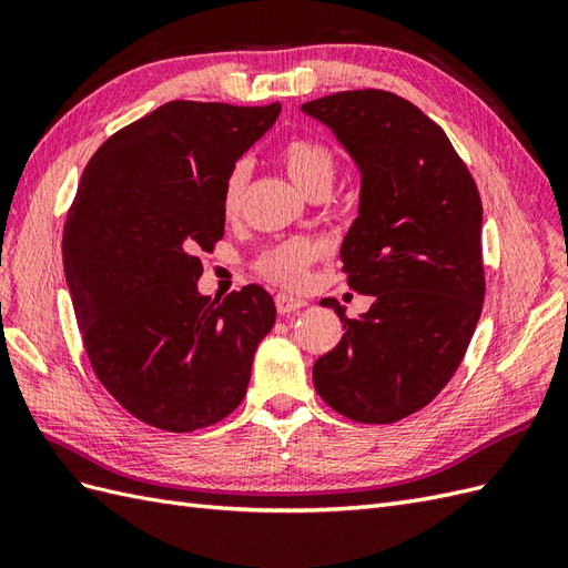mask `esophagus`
I'll list each match as a JSON object with an SVG mask.
<instances>
[{"mask_svg": "<svg viewBox=\"0 0 568 568\" xmlns=\"http://www.w3.org/2000/svg\"><path fill=\"white\" fill-rule=\"evenodd\" d=\"M302 307H307V300L304 297H297V295H290V293H281L275 295V310H278V314H293Z\"/></svg>", "mask_w": 568, "mask_h": 568, "instance_id": "esophagus-1", "label": "esophagus"}]
</instances>
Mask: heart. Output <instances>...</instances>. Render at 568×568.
<instances>
[{
  "label": "heart",
  "mask_w": 568,
  "mask_h": 568,
  "mask_svg": "<svg viewBox=\"0 0 568 568\" xmlns=\"http://www.w3.org/2000/svg\"><path fill=\"white\" fill-rule=\"evenodd\" d=\"M281 163L287 172V178L304 194L314 192H331L333 180H336V155L331 153L328 145L316 139H290L281 153ZM250 182V168L246 163H237L227 172L223 184V213L227 221H235L242 211V201ZM318 246L312 240H290L275 244L266 250L258 258V271L266 278L283 283V285H300L307 275V266L316 258Z\"/></svg>",
  "instance_id": "1"
}]
</instances>
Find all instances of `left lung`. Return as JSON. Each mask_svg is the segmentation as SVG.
<instances>
[{
	"instance_id": "left-lung-1",
	"label": "left lung",
	"mask_w": 568,
	"mask_h": 568,
	"mask_svg": "<svg viewBox=\"0 0 568 568\" xmlns=\"http://www.w3.org/2000/svg\"><path fill=\"white\" fill-rule=\"evenodd\" d=\"M359 170L357 217L341 244L347 283L372 307L314 362V388L355 423L388 425L425 408L468 351L485 302L483 203L442 126L386 91L304 103Z\"/></svg>"
}]
</instances>
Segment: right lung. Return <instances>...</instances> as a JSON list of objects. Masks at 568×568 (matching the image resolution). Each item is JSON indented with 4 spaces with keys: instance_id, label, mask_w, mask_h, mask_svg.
<instances>
[{
    "instance_id": "right-lung-1",
    "label": "right lung",
    "mask_w": 568,
    "mask_h": 568,
    "mask_svg": "<svg viewBox=\"0 0 568 568\" xmlns=\"http://www.w3.org/2000/svg\"><path fill=\"white\" fill-rule=\"evenodd\" d=\"M281 103L172 100L110 136L85 165L62 254L85 353L124 410L168 432L215 425L242 403L273 297L199 293V252L225 232L227 172Z\"/></svg>"
}]
</instances>
